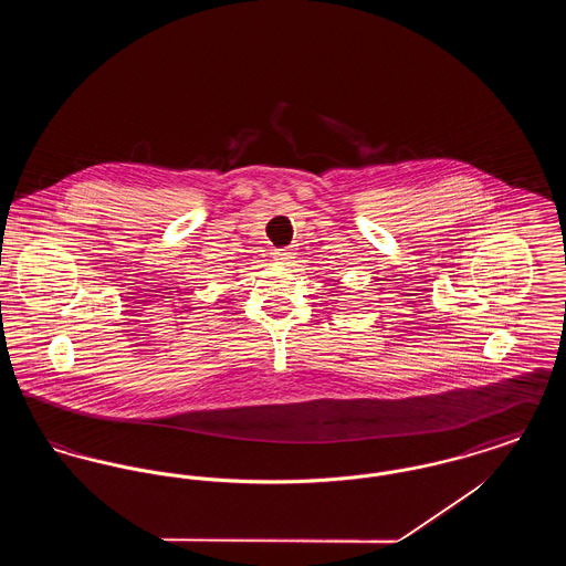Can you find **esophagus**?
<instances>
[{"instance_id":"esophagus-1","label":"esophagus","mask_w":566,"mask_h":566,"mask_svg":"<svg viewBox=\"0 0 566 566\" xmlns=\"http://www.w3.org/2000/svg\"><path fill=\"white\" fill-rule=\"evenodd\" d=\"M273 259H275L277 263L286 265V263H291V259H295V252H293L291 248H277V250L273 252Z\"/></svg>"}]
</instances>
